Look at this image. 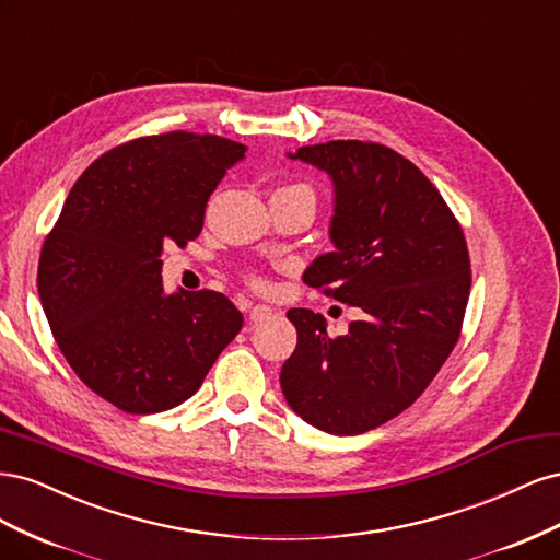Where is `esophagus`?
I'll list each match as a JSON object with an SVG mask.
<instances>
[{
    "mask_svg": "<svg viewBox=\"0 0 560 560\" xmlns=\"http://www.w3.org/2000/svg\"><path fill=\"white\" fill-rule=\"evenodd\" d=\"M273 313H276V311L270 308V306H264V303H257V306H254V308L249 311V322H252V325H259V322H266Z\"/></svg>",
    "mask_w": 560,
    "mask_h": 560,
    "instance_id": "34e87169",
    "label": "esophagus"
}]
</instances>
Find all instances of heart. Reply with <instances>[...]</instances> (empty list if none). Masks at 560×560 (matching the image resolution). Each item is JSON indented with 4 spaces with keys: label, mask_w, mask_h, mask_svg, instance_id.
<instances>
[{
    "label": "heart",
    "mask_w": 560,
    "mask_h": 560,
    "mask_svg": "<svg viewBox=\"0 0 560 560\" xmlns=\"http://www.w3.org/2000/svg\"><path fill=\"white\" fill-rule=\"evenodd\" d=\"M301 189H306V186H301ZM252 284L254 287H266V280L261 276H252Z\"/></svg>",
    "instance_id": "1"
}]
</instances>
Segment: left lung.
<instances>
[{
    "mask_svg": "<svg viewBox=\"0 0 560 560\" xmlns=\"http://www.w3.org/2000/svg\"><path fill=\"white\" fill-rule=\"evenodd\" d=\"M292 159L334 182V252L303 282L360 308L331 338L319 313L292 308L299 343L282 364L287 404L329 434L374 430L425 393L460 338L471 270L465 233L436 186L395 149L331 140Z\"/></svg>",
    "mask_w": 560,
    "mask_h": 560,
    "instance_id": "left-lung-1",
    "label": "left lung"
}]
</instances>
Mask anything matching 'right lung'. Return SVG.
Segmentation results:
<instances>
[{
    "mask_svg": "<svg viewBox=\"0 0 560 560\" xmlns=\"http://www.w3.org/2000/svg\"><path fill=\"white\" fill-rule=\"evenodd\" d=\"M247 147L173 130L118 144L72 186L46 235L37 287L58 348L126 413L189 399L243 313L219 292H163L161 254L202 229L208 198Z\"/></svg>",
    "mask_w": 560,
    "mask_h": 560,
    "instance_id": "add662e5",
    "label": "right lung"
}]
</instances>
